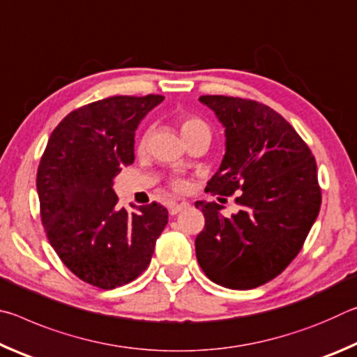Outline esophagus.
<instances>
[{
    "instance_id": "esophagus-1",
    "label": "esophagus",
    "mask_w": 357,
    "mask_h": 357,
    "mask_svg": "<svg viewBox=\"0 0 357 357\" xmlns=\"http://www.w3.org/2000/svg\"><path fill=\"white\" fill-rule=\"evenodd\" d=\"M189 206H190V204L187 203V202H181V203H172L170 206H168V211H170V214H172V215H174V214L181 213V211L187 209V208H189Z\"/></svg>"
}]
</instances>
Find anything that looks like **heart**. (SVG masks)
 Masks as SVG:
<instances>
[{"label":"heart","instance_id":"heart-1","mask_svg":"<svg viewBox=\"0 0 357 357\" xmlns=\"http://www.w3.org/2000/svg\"><path fill=\"white\" fill-rule=\"evenodd\" d=\"M202 128H208V126L204 124L202 119H198V118H192V116H185V118L181 119V123H179L181 135H183V137L189 135V134H192L193 130L202 129ZM144 143H146V135H144V137L142 138L140 146H143ZM174 187H176V189H184V183H183V181H178V183L174 184Z\"/></svg>","mask_w":357,"mask_h":357}]
</instances>
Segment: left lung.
Returning <instances> with one entry per match:
<instances>
[{"instance_id":"obj_1","label":"left lung","mask_w":357,"mask_h":357,"mask_svg":"<svg viewBox=\"0 0 357 357\" xmlns=\"http://www.w3.org/2000/svg\"><path fill=\"white\" fill-rule=\"evenodd\" d=\"M225 129V155L206 192H241L236 214L197 202L204 228L197 259L217 285L252 289L279 275L298 255L315 223L321 190L312 151L291 124L255 100L202 96Z\"/></svg>"}]
</instances>
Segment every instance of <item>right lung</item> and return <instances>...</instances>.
I'll use <instances>...</instances> for the list:
<instances>
[{"label": "right lung", "mask_w": 357, "mask_h": 357, "mask_svg": "<svg viewBox=\"0 0 357 357\" xmlns=\"http://www.w3.org/2000/svg\"><path fill=\"white\" fill-rule=\"evenodd\" d=\"M164 96H113L69 113L48 138L38 170L47 238L78 279L102 289L135 280L148 268L168 211L153 202L128 213L113 190L134 164L135 130Z\"/></svg>", "instance_id": "obj_1"}]
</instances>
